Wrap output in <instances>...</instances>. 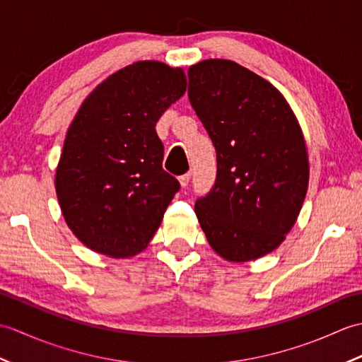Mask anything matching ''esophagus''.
<instances>
[{"label": "esophagus", "mask_w": 362, "mask_h": 362, "mask_svg": "<svg viewBox=\"0 0 362 362\" xmlns=\"http://www.w3.org/2000/svg\"><path fill=\"white\" fill-rule=\"evenodd\" d=\"M189 179H191V173H187V174H183V175H180L179 177V182H180V185L185 188V187H188V183H189Z\"/></svg>", "instance_id": "esophagus-1"}]
</instances>
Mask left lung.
Wrapping results in <instances>:
<instances>
[{
	"mask_svg": "<svg viewBox=\"0 0 362 362\" xmlns=\"http://www.w3.org/2000/svg\"><path fill=\"white\" fill-rule=\"evenodd\" d=\"M188 98L216 149L218 174L194 211L211 249L235 263L275 250L308 191V151L294 112L271 82L232 60L188 70Z\"/></svg>",
	"mask_w": 362,
	"mask_h": 362,
	"instance_id": "8db88e82",
	"label": "left lung"
}]
</instances>
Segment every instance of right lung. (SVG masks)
<instances>
[{
	"instance_id": "add662e5",
	"label": "right lung",
	"mask_w": 362,
	"mask_h": 362,
	"mask_svg": "<svg viewBox=\"0 0 362 362\" xmlns=\"http://www.w3.org/2000/svg\"><path fill=\"white\" fill-rule=\"evenodd\" d=\"M187 90L182 68L135 62L91 91L68 127L56 171L66 226L88 249L129 258L148 247L180 183L156 124Z\"/></svg>"
}]
</instances>
